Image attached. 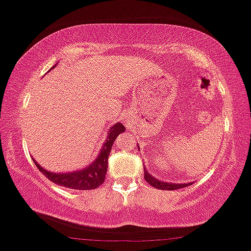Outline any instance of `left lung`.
<instances>
[{
    "instance_id": "obj_1",
    "label": "left lung",
    "mask_w": 251,
    "mask_h": 251,
    "mask_svg": "<svg viewBox=\"0 0 251 251\" xmlns=\"http://www.w3.org/2000/svg\"><path fill=\"white\" fill-rule=\"evenodd\" d=\"M144 174H145V179L147 180L148 184H151L152 187L158 188V189H161V190H176V189H180V188H184L187 187V185H189L188 183H184V184H175V183L161 182V180H159L157 178H154L153 176H151L145 168H144Z\"/></svg>"
}]
</instances>
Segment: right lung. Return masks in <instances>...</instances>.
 <instances>
[{"label": "right lung", "instance_id": "1", "mask_svg": "<svg viewBox=\"0 0 251 251\" xmlns=\"http://www.w3.org/2000/svg\"><path fill=\"white\" fill-rule=\"evenodd\" d=\"M52 68H55V66ZM125 130L126 128L122 123H116L114 126H111L109 134H107L106 142H105L104 147L100 151V154L97 157L96 161H93L90 166L80 170V171L69 172V174H67V172L66 174H53V172L43 169L39 164L36 163L34 159L33 161L37 168L39 169V171L55 184L76 190L96 189L99 185L103 184L105 180L107 170V159H109V154L111 152L114 141Z\"/></svg>", "mask_w": 251, "mask_h": 251}]
</instances>
